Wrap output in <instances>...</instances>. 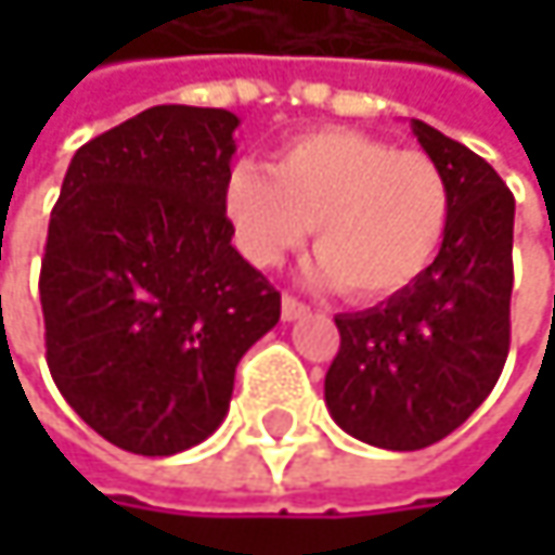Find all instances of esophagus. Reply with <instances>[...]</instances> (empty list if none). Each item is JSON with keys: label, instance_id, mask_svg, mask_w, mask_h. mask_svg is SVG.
<instances>
[{"label": "esophagus", "instance_id": "1", "mask_svg": "<svg viewBox=\"0 0 555 555\" xmlns=\"http://www.w3.org/2000/svg\"><path fill=\"white\" fill-rule=\"evenodd\" d=\"M311 308L305 305V301H298L295 295H282V321H298V318H305Z\"/></svg>", "mask_w": 555, "mask_h": 555}]
</instances>
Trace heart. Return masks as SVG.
I'll return each instance as SVG.
<instances>
[{
	"mask_svg": "<svg viewBox=\"0 0 555 555\" xmlns=\"http://www.w3.org/2000/svg\"><path fill=\"white\" fill-rule=\"evenodd\" d=\"M450 205L434 157L344 128L301 134L270 169L241 164L228 179V215L247 260L276 267L314 224V273L360 301L388 298L427 273Z\"/></svg>",
	"mask_w": 555,
	"mask_h": 555,
	"instance_id": "b5f03b06",
	"label": "heart"
}]
</instances>
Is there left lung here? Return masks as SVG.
I'll list each match as a JSON object with an SVG mask.
<instances>
[{
	"mask_svg": "<svg viewBox=\"0 0 555 555\" xmlns=\"http://www.w3.org/2000/svg\"><path fill=\"white\" fill-rule=\"evenodd\" d=\"M411 131L450 182V228L427 273L388 301L337 314L324 376L331 417L383 450L453 434L499 383L511 347L514 195L466 144L424 121Z\"/></svg>",
	"mask_w": 555,
	"mask_h": 555,
	"instance_id": "1",
	"label": "left lung"
}]
</instances>
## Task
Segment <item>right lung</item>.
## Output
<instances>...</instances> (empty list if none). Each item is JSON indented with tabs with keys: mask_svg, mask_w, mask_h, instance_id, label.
<instances>
[{
	"mask_svg": "<svg viewBox=\"0 0 555 555\" xmlns=\"http://www.w3.org/2000/svg\"><path fill=\"white\" fill-rule=\"evenodd\" d=\"M237 115L154 105L76 151L41 260L48 366L108 443L172 456L228 414L279 292L234 247Z\"/></svg>",
	"mask_w": 555,
	"mask_h": 555,
	"instance_id": "obj_1",
	"label": "right lung"
}]
</instances>
